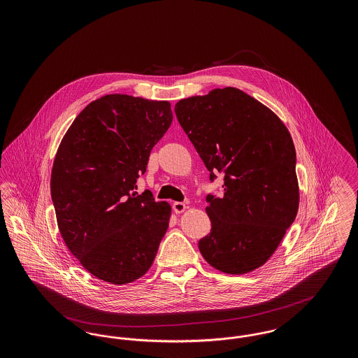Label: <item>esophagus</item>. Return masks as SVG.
Masks as SVG:
<instances>
[{"mask_svg":"<svg viewBox=\"0 0 358 358\" xmlns=\"http://www.w3.org/2000/svg\"><path fill=\"white\" fill-rule=\"evenodd\" d=\"M185 209H187V205L184 204V203H178V201L173 203V210L176 213H182Z\"/></svg>","mask_w":358,"mask_h":358,"instance_id":"34e87169","label":"esophagus"}]
</instances>
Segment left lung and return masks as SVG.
<instances>
[{"mask_svg": "<svg viewBox=\"0 0 358 358\" xmlns=\"http://www.w3.org/2000/svg\"><path fill=\"white\" fill-rule=\"evenodd\" d=\"M177 120L201 157L209 180L224 174V196H206L210 232L199 241L205 260L227 273L263 266L299 206L296 154L273 111L234 87L181 99Z\"/></svg>", "mask_w": 358, "mask_h": 358, "instance_id": "obj_1", "label": "left lung"}]
</instances>
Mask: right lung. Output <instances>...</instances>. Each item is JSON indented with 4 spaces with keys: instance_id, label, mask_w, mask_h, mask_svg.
Instances as JSON below:
<instances>
[{
    "instance_id": "1",
    "label": "right lung",
    "mask_w": 358,
    "mask_h": 358,
    "mask_svg": "<svg viewBox=\"0 0 358 358\" xmlns=\"http://www.w3.org/2000/svg\"><path fill=\"white\" fill-rule=\"evenodd\" d=\"M171 103L113 94L90 103L62 139L53 161L52 203L71 254L113 285L152 267L171 205L138 194L154 145L171 127Z\"/></svg>"
}]
</instances>
